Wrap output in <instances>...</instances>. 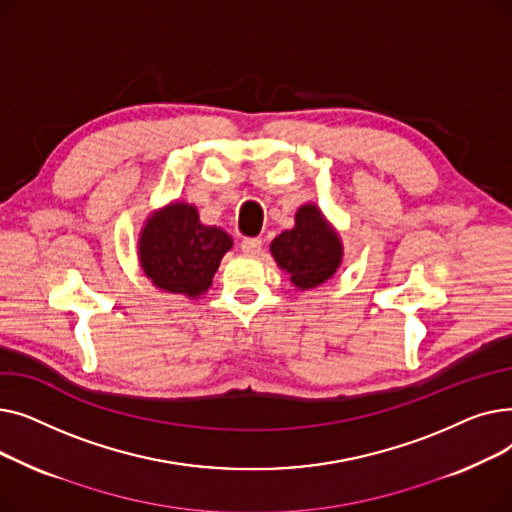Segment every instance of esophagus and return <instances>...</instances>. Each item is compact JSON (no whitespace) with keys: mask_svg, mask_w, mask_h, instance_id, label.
I'll list each match as a JSON object with an SVG mask.
<instances>
[{"mask_svg":"<svg viewBox=\"0 0 512 512\" xmlns=\"http://www.w3.org/2000/svg\"><path fill=\"white\" fill-rule=\"evenodd\" d=\"M263 247V240L259 236H253V238H242L240 240V249L249 253V255H257Z\"/></svg>","mask_w":512,"mask_h":512,"instance_id":"obj_1","label":"esophagus"}]
</instances>
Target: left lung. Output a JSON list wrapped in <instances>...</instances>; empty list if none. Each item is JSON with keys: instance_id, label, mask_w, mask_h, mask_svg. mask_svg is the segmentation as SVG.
Instances as JSON below:
<instances>
[{"instance_id": "obj_1", "label": "left lung", "mask_w": 512, "mask_h": 512, "mask_svg": "<svg viewBox=\"0 0 512 512\" xmlns=\"http://www.w3.org/2000/svg\"><path fill=\"white\" fill-rule=\"evenodd\" d=\"M270 249L290 282L301 290L332 278L342 259L340 238L315 205H303L297 211V224L276 236Z\"/></svg>"}]
</instances>
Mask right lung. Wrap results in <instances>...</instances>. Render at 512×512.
<instances>
[{
	"instance_id": "obj_1",
	"label": "right lung",
	"mask_w": 512,
	"mask_h": 512,
	"mask_svg": "<svg viewBox=\"0 0 512 512\" xmlns=\"http://www.w3.org/2000/svg\"><path fill=\"white\" fill-rule=\"evenodd\" d=\"M139 245L143 270L157 288L195 299L211 286L232 238L203 226L193 205L174 203L149 218Z\"/></svg>"
}]
</instances>
